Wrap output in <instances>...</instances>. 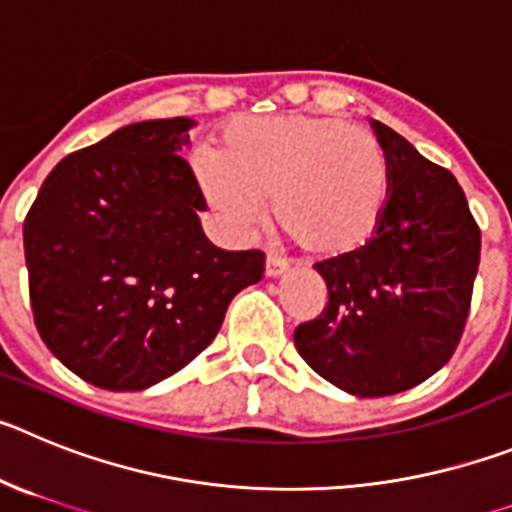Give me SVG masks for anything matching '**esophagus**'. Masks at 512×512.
<instances>
[{
	"label": "esophagus",
	"instance_id": "esophagus-1",
	"mask_svg": "<svg viewBox=\"0 0 512 512\" xmlns=\"http://www.w3.org/2000/svg\"><path fill=\"white\" fill-rule=\"evenodd\" d=\"M288 270V260H283V257L278 255H267L265 257V275L267 278H275V275L285 273Z\"/></svg>",
	"mask_w": 512,
	"mask_h": 512
}]
</instances>
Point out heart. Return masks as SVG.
Instances as JSON below:
<instances>
[{
  "instance_id": "b5f03b06",
  "label": "heart",
  "mask_w": 512,
  "mask_h": 512,
  "mask_svg": "<svg viewBox=\"0 0 512 512\" xmlns=\"http://www.w3.org/2000/svg\"><path fill=\"white\" fill-rule=\"evenodd\" d=\"M196 178L224 224L247 232L273 199L275 227L311 255H344L375 234L390 196L380 140L308 112L232 119Z\"/></svg>"
}]
</instances>
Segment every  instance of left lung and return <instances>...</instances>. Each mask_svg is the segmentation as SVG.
Returning <instances> with one entry per match:
<instances>
[{
    "mask_svg": "<svg viewBox=\"0 0 512 512\" xmlns=\"http://www.w3.org/2000/svg\"><path fill=\"white\" fill-rule=\"evenodd\" d=\"M390 196L370 242L316 262L326 301L293 331L313 372L359 398L413 388L457 349L480 267V227L457 178L372 122Z\"/></svg>",
    "mask_w": 512,
    "mask_h": 512,
    "instance_id": "obj_1",
    "label": "left lung"
}]
</instances>
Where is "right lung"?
Returning <instances> with one entry per match:
<instances>
[{
  "label": "right lung",
  "mask_w": 512,
  "mask_h": 512,
  "mask_svg": "<svg viewBox=\"0 0 512 512\" xmlns=\"http://www.w3.org/2000/svg\"><path fill=\"white\" fill-rule=\"evenodd\" d=\"M191 127L127 124L66 155L25 216L35 326L96 388L145 390L186 367L265 270L260 250H219L201 232L206 201L178 155Z\"/></svg>",
  "instance_id": "obj_1"
}]
</instances>
